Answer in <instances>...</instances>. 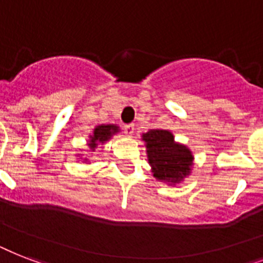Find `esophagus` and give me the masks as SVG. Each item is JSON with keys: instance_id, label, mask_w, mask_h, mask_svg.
I'll use <instances>...</instances> for the list:
<instances>
[{"instance_id": "obj_1", "label": "esophagus", "mask_w": 263, "mask_h": 263, "mask_svg": "<svg viewBox=\"0 0 263 263\" xmlns=\"http://www.w3.org/2000/svg\"><path fill=\"white\" fill-rule=\"evenodd\" d=\"M134 129H135V125H134V124H127V125H124V132H125L128 136L134 135Z\"/></svg>"}]
</instances>
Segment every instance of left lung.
<instances>
[{"instance_id":"8db88e82","label":"left lung","mask_w":263,"mask_h":263,"mask_svg":"<svg viewBox=\"0 0 263 263\" xmlns=\"http://www.w3.org/2000/svg\"><path fill=\"white\" fill-rule=\"evenodd\" d=\"M148 164L156 180L168 185H177L192 172L194 156L190 148L176 142L168 129H150L142 134Z\"/></svg>"}]
</instances>
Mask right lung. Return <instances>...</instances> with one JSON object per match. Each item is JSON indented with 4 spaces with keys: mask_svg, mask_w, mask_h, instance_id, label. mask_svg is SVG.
Masks as SVG:
<instances>
[{
    "mask_svg": "<svg viewBox=\"0 0 263 263\" xmlns=\"http://www.w3.org/2000/svg\"><path fill=\"white\" fill-rule=\"evenodd\" d=\"M119 132L120 127L117 124H101V125H97L87 138L88 154H86V156H84V154H78L79 160H82V162L88 164V162H90L88 156H92L99 147H102V144L109 142V140H110L115 135H117ZM82 156H84L85 158L82 159Z\"/></svg>",
    "mask_w": 263,
    "mask_h": 263,
    "instance_id": "obj_1",
    "label": "right lung"
}]
</instances>
